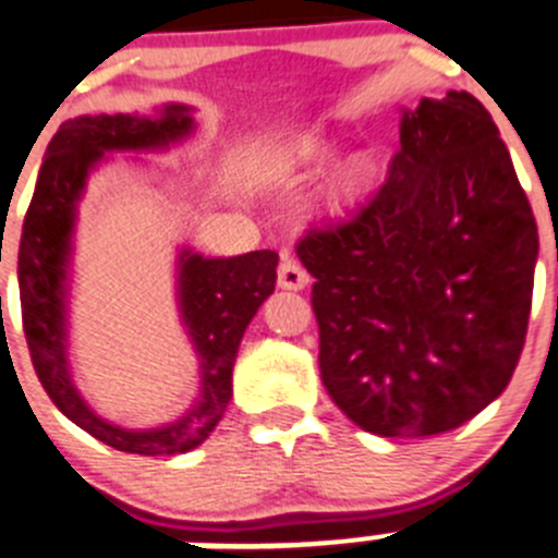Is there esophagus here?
<instances>
[{
  "mask_svg": "<svg viewBox=\"0 0 558 558\" xmlns=\"http://www.w3.org/2000/svg\"><path fill=\"white\" fill-rule=\"evenodd\" d=\"M306 284H310V274L290 254H282V263H279V288L304 290Z\"/></svg>",
  "mask_w": 558,
  "mask_h": 558,
  "instance_id": "esophagus-1",
  "label": "esophagus"
}]
</instances>
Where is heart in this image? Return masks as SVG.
I'll return each instance as SVG.
<instances>
[{
    "label": "heart",
    "mask_w": 558,
    "mask_h": 558,
    "mask_svg": "<svg viewBox=\"0 0 558 558\" xmlns=\"http://www.w3.org/2000/svg\"><path fill=\"white\" fill-rule=\"evenodd\" d=\"M333 156H337V147L331 142L323 140V136H304V140H299L290 150H284L282 156L276 158V172H279L282 180H288V183H304V180L315 178L320 169H326L333 161ZM373 161L369 158H355L333 180L331 191H328V199H331L333 208H348V205L359 203L367 194L369 185H373Z\"/></svg>",
    "instance_id": "1"
}]
</instances>
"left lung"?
I'll return each instance as SVG.
<instances>
[{
	"instance_id": "obj_1",
	"label": "left lung",
	"mask_w": 558,
	"mask_h": 558,
	"mask_svg": "<svg viewBox=\"0 0 558 558\" xmlns=\"http://www.w3.org/2000/svg\"><path fill=\"white\" fill-rule=\"evenodd\" d=\"M537 254L532 205L485 106L449 89L402 109L386 183L299 241L339 411L384 438L474 418L518 367Z\"/></svg>"
}]
</instances>
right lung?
Masks as SVG:
<instances>
[{"instance_id":"1","label":"right lung","mask_w":558,"mask_h":558,"mask_svg":"<svg viewBox=\"0 0 558 558\" xmlns=\"http://www.w3.org/2000/svg\"><path fill=\"white\" fill-rule=\"evenodd\" d=\"M194 109L163 104L153 114H82L49 142L19 246L21 320L32 364L57 408L93 438L131 454H183L214 433L232 397V367L241 339L263 301L274 293L279 254L205 257L178 254V310L199 359V397L163 427L125 429L106 422L78 395L68 362V293L78 199L106 153L169 150L194 134Z\"/></svg>"}]
</instances>
